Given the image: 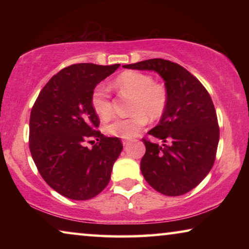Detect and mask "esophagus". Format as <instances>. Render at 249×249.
<instances>
[{"label":"esophagus","instance_id":"obj_1","mask_svg":"<svg viewBox=\"0 0 249 249\" xmlns=\"http://www.w3.org/2000/svg\"><path fill=\"white\" fill-rule=\"evenodd\" d=\"M129 142H130L129 141H124V142H122V144H124V147H127V146L129 145Z\"/></svg>","mask_w":249,"mask_h":249}]
</instances>
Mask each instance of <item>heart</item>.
I'll return each instance as SVG.
<instances>
[{"label":"heart","instance_id":"b5f03b06","mask_svg":"<svg viewBox=\"0 0 249 249\" xmlns=\"http://www.w3.org/2000/svg\"><path fill=\"white\" fill-rule=\"evenodd\" d=\"M113 86L121 95L131 97L128 118H118L105 125V132L114 137L129 139L135 137L149 120H159L165 113L169 104V90L165 85L155 83L151 74L139 71H125L115 78ZM90 104L101 120L107 121L113 114L110 89L104 84H97L90 95Z\"/></svg>","mask_w":249,"mask_h":249}]
</instances>
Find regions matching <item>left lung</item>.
Returning <instances> with one entry per match:
<instances>
[{
    "label": "left lung",
    "instance_id": "left-lung-1",
    "mask_svg": "<svg viewBox=\"0 0 249 249\" xmlns=\"http://www.w3.org/2000/svg\"><path fill=\"white\" fill-rule=\"evenodd\" d=\"M124 68L156 71L169 90L165 113L148 131L162 144L142 138V176L163 195L190 192L209 175L219 144L220 128L209 91L188 70L169 60L149 59Z\"/></svg>",
    "mask_w": 249,
    "mask_h": 249
}]
</instances>
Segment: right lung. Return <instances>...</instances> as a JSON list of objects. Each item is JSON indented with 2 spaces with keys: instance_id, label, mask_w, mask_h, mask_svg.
I'll return each instance as SVG.
<instances>
[{
  "instance_id": "add662e5",
  "label": "right lung",
  "mask_w": 249,
  "mask_h": 249,
  "mask_svg": "<svg viewBox=\"0 0 249 249\" xmlns=\"http://www.w3.org/2000/svg\"><path fill=\"white\" fill-rule=\"evenodd\" d=\"M120 64L77 63L51 78L30 112L29 149L47 185L76 200L98 195L111 179L124 148L121 139L105 137L90 104L93 88ZM98 141L93 149L85 142Z\"/></svg>"
}]
</instances>
